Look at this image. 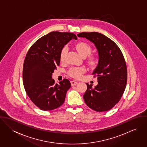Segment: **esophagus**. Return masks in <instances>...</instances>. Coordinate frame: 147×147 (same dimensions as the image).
Wrapping results in <instances>:
<instances>
[{"instance_id": "1", "label": "esophagus", "mask_w": 147, "mask_h": 147, "mask_svg": "<svg viewBox=\"0 0 147 147\" xmlns=\"http://www.w3.org/2000/svg\"><path fill=\"white\" fill-rule=\"evenodd\" d=\"M71 84L72 86H74V85H76V84H78V82H75V81H71Z\"/></svg>"}]
</instances>
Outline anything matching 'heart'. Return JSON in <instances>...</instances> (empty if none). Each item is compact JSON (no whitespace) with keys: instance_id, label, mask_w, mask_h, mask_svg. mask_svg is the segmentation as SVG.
<instances>
[{"instance_id":"obj_1","label":"heart","mask_w":147,"mask_h":147,"mask_svg":"<svg viewBox=\"0 0 147 147\" xmlns=\"http://www.w3.org/2000/svg\"><path fill=\"white\" fill-rule=\"evenodd\" d=\"M75 49L83 57H85L88 55L92 50L90 46L86 42H80L75 45ZM68 51V47L64 46L62 49L60 53V59L62 62L64 61L65 55ZM97 63V58L96 57H91L88 59V63L90 65H94ZM85 72V69L83 67H72L68 71V74L71 77L76 79L80 78L82 74Z\"/></svg>"}]
</instances>
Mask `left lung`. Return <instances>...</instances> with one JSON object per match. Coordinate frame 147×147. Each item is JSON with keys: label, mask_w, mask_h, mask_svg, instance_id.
<instances>
[{"label": "left lung", "mask_w": 147, "mask_h": 147, "mask_svg": "<svg viewBox=\"0 0 147 147\" xmlns=\"http://www.w3.org/2000/svg\"><path fill=\"white\" fill-rule=\"evenodd\" d=\"M78 36L93 43L99 58L92 74L97 76L98 84L93 88L86 83L84 101L96 111H108L119 101L126 88L127 71L123 54L115 42L100 33L83 32Z\"/></svg>", "instance_id": "8db88e82"}]
</instances>
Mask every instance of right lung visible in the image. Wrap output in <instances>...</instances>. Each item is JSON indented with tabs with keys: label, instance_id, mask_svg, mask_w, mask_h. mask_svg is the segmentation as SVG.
Instances as JSON below:
<instances>
[{
	"label": "right lung",
	"instance_id": "add662e5",
	"mask_svg": "<svg viewBox=\"0 0 147 147\" xmlns=\"http://www.w3.org/2000/svg\"><path fill=\"white\" fill-rule=\"evenodd\" d=\"M72 39V33L52 32L38 39L31 46L25 58L22 78L27 95L40 109H55L63 104L71 87L68 79L55 84L53 73L60 64L62 49Z\"/></svg>",
	"mask_w": 147,
	"mask_h": 147
}]
</instances>
